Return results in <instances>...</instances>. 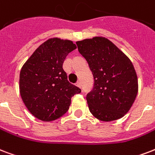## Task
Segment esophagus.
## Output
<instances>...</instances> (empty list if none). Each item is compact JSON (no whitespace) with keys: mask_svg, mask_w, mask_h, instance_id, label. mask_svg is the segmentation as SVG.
I'll list each match as a JSON object with an SVG mask.
<instances>
[{"mask_svg":"<svg viewBox=\"0 0 155 155\" xmlns=\"http://www.w3.org/2000/svg\"><path fill=\"white\" fill-rule=\"evenodd\" d=\"M76 86L79 87V88H81V83H80V81H78V82L76 83Z\"/></svg>","mask_w":155,"mask_h":155,"instance_id":"esophagus-1","label":"esophagus"}]
</instances>
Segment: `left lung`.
Masks as SVG:
<instances>
[{
    "label": "left lung",
    "instance_id": "8db88e82",
    "mask_svg": "<svg viewBox=\"0 0 155 155\" xmlns=\"http://www.w3.org/2000/svg\"><path fill=\"white\" fill-rule=\"evenodd\" d=\"M76 45L94 80L92 90L86 95L90 112L105 122L122 118L133 106L138 92L137 76L132 62L104 37L86 39Z\"/></svg>",
    "mask_w": 155,
    "mask_h": 155
}]
</instances>
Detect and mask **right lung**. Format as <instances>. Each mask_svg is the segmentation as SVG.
Segmentation results:
<instances>
[{
    "label": "right lung",
    "mask_w": 155,
    "mask_h": 155,
    "mask_svg": "<svg viewBox=\"0 0 155 155\" xmlns=\"http://www.w3.org/2000/svg\"><path fill=\"white\" fill-rule=\"evenodd\" d=\"M75 49L72 41L49 39L22 66L20 95L28 110L39 120L53 121L62 116L69 109L71 97L81 93L67 80L62 68L67 55Z\"/></svg>",
    "instance_id": "add662e5"
}]
</instances>
